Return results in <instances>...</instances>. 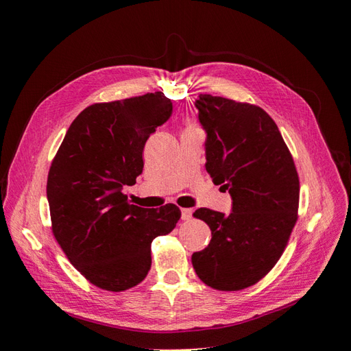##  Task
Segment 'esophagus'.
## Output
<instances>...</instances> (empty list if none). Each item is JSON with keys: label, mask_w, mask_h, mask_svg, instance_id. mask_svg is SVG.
Masks as SVG:
<instances>
[{"label": "esophagus", "mask_w": 351, "mask_h": 351, "mask_svg": "<svg viewBox=\"0 0 351 351\" xmlns=\"http://www.w3.org/2000/svg\"><path fill=\"white\" fill-rule=\"evenodd\" d=\"M192 215H193V210H192V209H189V208H183V209H182V218H183L184 221L192 218Z\"/></svg>", "instance_id": "34e87169"}]
</instances>
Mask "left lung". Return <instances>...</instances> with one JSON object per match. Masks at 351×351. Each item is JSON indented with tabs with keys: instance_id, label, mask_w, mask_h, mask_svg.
Here are the masks:
<instances>
[{
	"instance_id": "8db88e82",
	"label": "left lung",
	"mask_w": 351,
	"mask_h": 351,
	"mask_svg": "<svg viewBox=\"0 0 351 351\" xmlns=\"http://www.w3.org/2000/svg\"><path fill=\"white\" fill-rule=\"evenodd\" d=\"M206 171L231 196V212L199 208L212 239L192 254L197 277L222 291L263 278L278 262L297 221L299 176L277 124L262 108L200 95Z\"/></svg>"
}]
</instances>
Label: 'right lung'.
I'll list each match as a JSON object with an SVG mask.
<instances>
[{"label":"right lung","mask_w":351,"mask_h":351,"mask_svg":"<svg viewBox=\"0 0 351 351\" xmlns=\"http://www.w3.org/2000/svg\"><path fill=\"white\" fill-rule=\"evenodd\" d=\"M171 114L161 92L93 104L71 123L51 164L52 232L73 267L99 289L123 291L143 281L152 240L182 217L173 204L141 208L123 193L143 171L146 141Z\"/></svg>","instance_id":"obj_1"}]
</instances>
